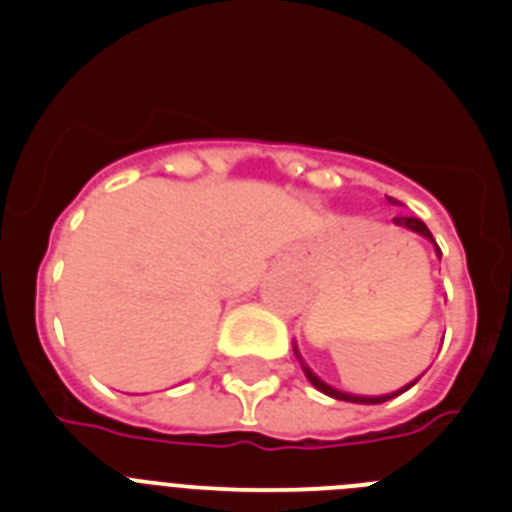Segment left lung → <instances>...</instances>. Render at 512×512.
Instances as JSON below:
<instances>
[{
    "label": "left lung",
    "instance_id": "1",
    "mask_svg": "<svg viewBox=\"0 0 512 512\" xmlns=\"http://www.w3.org/2000/svg\"><path fill=\"white\" fill-rule=\"evenodd\" d=\"M395 202V200H392ZM392 223L397 225V228H408V230H413V233H418V235H423V238H428V241H433V235H431V230L425 228V223L423 220H418V217H408V215H400V217H395V220H392ZM433 246H436V241H433ZM436 251L441 253V248L436 246ZM295 348V356L297 359H300V364H302V372H305V377L310 379V384L312 387H315V390H320L323 392V395H328V397H336V400H346V402H361V405H379V402H387V400H392V397H397V395H402V392L405 390H410V387H413L415 382H418V379H415V382H410L408 387H402V390H397V392H392V395H379V397H364V395H348V392H341V390H336V387H330V384H325L323 379L318 377V374H312V369L310 366L305 364V361H302V356H300V351H297V346H292Z\"/></svg>",
    "mask_w": 512,
    "mask_h": 512
}]
</instances>
